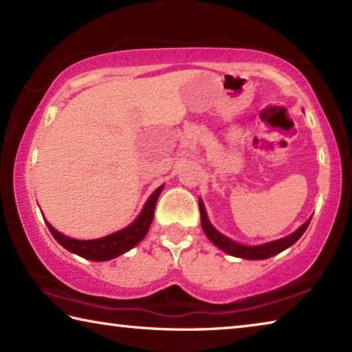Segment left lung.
I'll list each match as a JSON object with an SVG mask.
<instances>
[{
  "label": "left lung",
  "instance_id": "left-lung-1",
  "mask_svg": "<svg viewBox=\"0 0 352 352\" xmlns=\"http://www.w3.org/2000/svg\"><path fill=\"white\" fill-rule=\"evenodd\" d=\"M199 208H200L201 228H204L205 234L208 236V239H210L214 245L219 247L220 250H223L225 253L236 256V258H243V259H267L278 253H281L283 250L289 248L290 245H294V243L300 239L302 234H305V231L307 230L309 223H311V219H309L305 225H301L300 228H298L295 233H292L290 236H285V237H283V239L273 241L269 243H262V245L248 247V245H241V243H237L234 241L228 239L226 236L220 234L219 231L211 225L210 220H208L204 201L201 200H199Z\"/></svg>",
  "mask_w": 352,
  "mask_h": 352
}]
</instances>
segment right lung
Listing matches in <instances>:
<instances>
[{
  "mask_svg": "<svg viewBox=\"0 0 352 352\" xmlns=\"http://www.w3.org/2000/svg\"><path fill=\"white\" fill-rule=\"evenodd\" d=\"M162 189L163 186L155 189V192L147 199L144 208H142L141 214L133 223H130L127 228L116 231V233L100 237V239H93V241L71 239V237L58 233L52 225H50L47 222L46 225L47 228H50L51 234L54 236V239L60 243L63 248H67L68 252L79 254L82 258L90 259V261H109V259L116 258L119 254L129 252V250H132L135 245H138V243L144 239L148 228H151V223L153 220V212H155V205H157L158 195L162 192Z\"/></svg>",
  "mask_w": 352,
  "mask_h": 352,
  "instance_id": "right-lung-1",
  "label": "right lung"
}]
</instances>
